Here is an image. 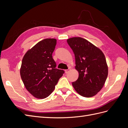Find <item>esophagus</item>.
Returning <instances> with one entry per match:
<instances>
[{
    "mask_svg": "<svg viewBox=\"0 0 128 128\" xmlns=\"http://www.w3.org/2000/svg\"><path fill=\"white\" fill-rule=\"evenodd\" d=\"M70 69H66V70H65V72L66 73V74H67L68 72H70Z\"/></svg>",
    "mask_w": 128,
    "mask_h": 128,
    "instance_id": "obj_1",
    "label": "esophagus"
}]
</instances>
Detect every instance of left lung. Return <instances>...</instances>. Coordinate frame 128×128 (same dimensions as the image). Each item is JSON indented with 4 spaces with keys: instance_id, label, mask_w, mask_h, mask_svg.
Listing matches in <instances>:
<instances>
[{
    "instance_id": "8db88e82",
    "label": "left lung",
    "mask_w": 128,
    "mask_h": 128,
    "mask_svg": "<svg viewBox=\"0 0 128 128\" xmlns=\"http://www.w3.org/2000/svg\"><path fill=\"white\" fill-rule=\"evenodd\" d=\"M75 58V69L78 78L72 85L76 91L84 97L98 94L104 86L108 76L105 56L99 48L86 39L72 37L67 40Z\"/></svg>"
}]
</instances>
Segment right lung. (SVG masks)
I'll return each mask as SVG.
<instances>
[{"label": "right lung", "instance_id": "add662e5", "mask_svg": "<svg viewBox=\"0 0 128 128\" xmlns=\"http://www.w3.org/2000/svg\"><path fill=\"white\" fill-rule=\"evenodd\" d=\"M56 40L46 38L28 50L23 58L20 75L26 88L38 99L51 94L64 70L56 68L52 58Z\"/></svg>", "mask_w": 128, "mask_h": 128}]
</instances>
